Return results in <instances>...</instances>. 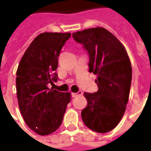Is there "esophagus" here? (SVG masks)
I'll list each match as a JSON object with an SVG mask.
<instances>
[{
  "label": "esophagus",
  "mask_w": 151,
  "mask_h": 151,
  "mask_svg": "<svg viewBox=\"0 0 151 151\" xmlns=\"http://www.w3.org/2000/svg\"><path fill=\"white\" fill-rule=\"evenodd\" d=\"M83 94V93H82V91H79L77 93H72L71 95H72V97L75 98V97H77V96H80V95Z\"/></svg>",
  "instance_id": "esophagus-1"
}]
</instances>
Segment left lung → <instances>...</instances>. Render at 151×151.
Instances as JSON below:
<instances>
[{"mask_svg":"<svg viewBox=\"0 0 151 151\" xmlns=\"http://www.w3.org/2000/svg\"><path fill=\"white\" fill-rule=\"evenodd\" d=\"M89 56V72L97 75L98 90L84 93L86 107L81 117L88 129L100 133L114 129L126 110L132 81V66L121 42L103 27L72 33Z\"/></svg>","mask_w":151,"mask_h":151,"instance_id":"left-lung-1","label":"left lung"}]
</instances>
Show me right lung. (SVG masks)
Here are the masks:
<instances>
[{"mask_svg": "<svg viewBox=\"0 0 151 151\" xmlns=\"http://www.w3.org/2000/svg\"><path fill=\"white\" fill-rule=\"evenodd\" d=\"M70 33L44 32L33 40L16 73L19 110L32 131L45 136L55 132L63 119L70 93L49 88L56 82L58 56Z\"/></svg>", "mask_w": 151, "mask_h": 151, "instance_id": "right-lung-1", "label": "right lung"}]
</instances>
